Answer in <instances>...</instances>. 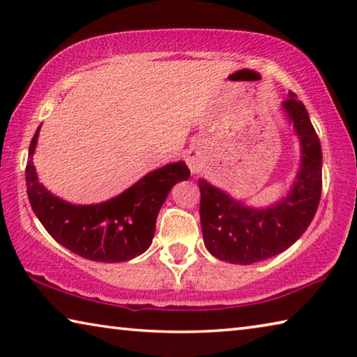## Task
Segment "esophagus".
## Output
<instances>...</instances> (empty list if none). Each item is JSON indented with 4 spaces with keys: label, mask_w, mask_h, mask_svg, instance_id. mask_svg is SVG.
I'll use <instances>...</instances> for the list:
<instances>
[{
    "label": "esophagus",
    "mask_w": 357,
    "mask_h": 357,
    "mask_svg": "<svg viewBox=\"0 0 357 357\" xmlns=\"http://www.w3.org/2000/svg\"><path fill=\"white\" fill-rule=\"evenodd\" d=\"M184 160L187 167L190 168L192 174H197L198 172L202 170L203 168V164H204V159H203V154L200 153V151L197 149H189L184 155Z\"/></svg>",
    "instance_id": "34e87169"
}]
</instances>
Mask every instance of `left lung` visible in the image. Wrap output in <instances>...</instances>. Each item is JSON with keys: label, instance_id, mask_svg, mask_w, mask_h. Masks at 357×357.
Masks as SVG:
<instances>
[{"label": "left lung", "instance_id": "obj_1", "mask_svg": "<svg viewBox=\"0 0 357 357\" xmlns=\"http://www.w3.org/2000/svg\"><path fill=\"white\" fill-rule=\"evenodd\" d=\"M282 110L301 143V165L287 197L268 208H253L206 179H198L204 245L222 261L252 264L279 255L302 236L315 217L323 185L321 144L296 94H288Z\"/></svg>", "mask_w": 357, "mask_h": 357}]
</instances>
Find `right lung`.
Here are the masks:
<instances>
[{"label": "right lung", "mask_w": 357, "mask_h": 357, "mask_svg": "<svg viewBox=\"0 0 357 357\" xmlns=\"http://www.w3.org/2000/svg\"><path fill=\"white\" fill-rule=\"evenodd\" d=\"M39 130L40 126L29 144L25 176L29 203L48 234L66 249L93 261H129L146 252L154 238L157 214L172 187L190 176L184 162L149 172L107 202L74 204L39 183L33 164Z\"/></svg>", "instance_id": "right-lung-1"}]
</instances>
